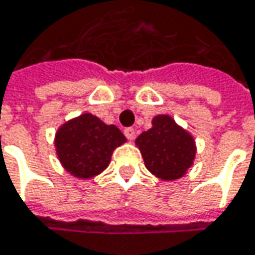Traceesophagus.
<instances>
[{
    "label": "esophagus",
    "mask_w": 255,
    "mask_h": 255,
    "mask_svg": "<svg viewBox=\"0 0 255 255\" xmlns=\"http://www.w3.org/2000/svg\"><path fill=\"white\" fill-rule=\"evenodd\" d=\"M124 134H126V137H127L129 141H132L135 138V129L134 128H126L124 129Z\"/></svg>",
    "instance_id": "1"
}]
</instances>
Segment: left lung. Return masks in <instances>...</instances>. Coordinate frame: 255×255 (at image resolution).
Here are the masks:
<instances>
[{"instance_id":"left-lung-1","label":"left lung","mask_w":255,"mask_h":255,"mask_svg":"<svg viewBox=\"0 0 255 255\" xmlns=\"http://www.w3.org/2000/svg\"><path fill=\"white\" fill-rule=\"evenodd\" d=\"M146 168L163 181L182 178L193 166L197 146L194 137L178 126L172 117L162 114L151 120V128L135 138Z\"/></svg>"}]
</instances>
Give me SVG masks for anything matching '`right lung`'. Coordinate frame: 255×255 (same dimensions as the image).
<instances>
[{
  "instance_id": "add662e5",
  "label": "right lung",
  "mask_w": 255,
  "mask_h": 255,
  "mask_svg": "<svg viewBox=\"0 0 255 255\" xmlns=\"http://www.w3.org/2000/svg\"><path fill=\"white\" fill-rule=\"evenodd\" d=\"M126 141L117 126L84 112L57 129L54 144L62 168L76 178L89 179L104 172L114 150Z\"/></svg>"
}]
</instances>
